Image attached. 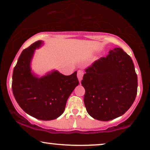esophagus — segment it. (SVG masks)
Listing matches in <instances>:
<instances>
[{
	"label": "esophagus",
	"mask_w": 150,
	"mask_h": 150,
	"mask_svg": "<svg viewBox=\"0 0 150 150\" xmlns=\"http://www.w3.org/2000/svg\"><path fill=\"white\" fill-rule=\"evenodd\" d=\"M83 76V71H81V70H79L78 73H77V77H78L79 82H81V81L82 80Z\"/></svg>",
	"instance_id": "34e87169"
}]
</instances>
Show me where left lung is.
I'll return each instance as SVG.
<instances>
[{"label": "left lung", "instance_id": "left-lung-1", "mask_svg": "<svg viewBox=\"0 0 150 150\" xmlns=\"http://www.w3.org/2000/svg\"><path fill=\"white\" fill-rule=\"evenodd\" d=\"M81 85L84 104L89 115L99 121H110L126 113L135 101L138 76L133 62L120 47L87 69Z\"/></svg>", "mask_w": 150, "mask_h": 150}]
</instances>
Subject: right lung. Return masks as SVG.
<instances>
[{"label":"right lung","instance_id":"add662e5","mask_svg":"<svg viewBox=\"0 0 150 150\" xmlns=\"http://www.w3.org/2000/svg\"><path fill=\"white\" fill-rule=\"evenodd\" d=\"M42 44L43 41L38 40L22 51L13 70L12 89L16 101L26 113L49 121L62 114L69 97L79 82L77 71L65 76L54 70L40 78L31 72L33 53Z\"/></svg>","mask_w":150,"mask_h":150}]
</instances>
